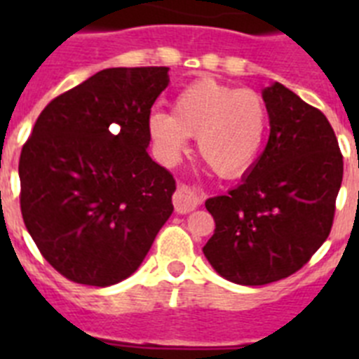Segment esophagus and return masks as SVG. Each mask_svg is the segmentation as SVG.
<instances>
[{
    "label": "esophagus",
    "mask_w": 359,
    "mask_h": 359,
    "mask_svg": "<svg viewBox=\"0 0 359 359\" xmlns=\"http://www.w3.org/2000/svg\"><path fill=\"white\" fill-rule=\"evenodd\" d=\"M172 203L177 214H189L194 208H198V205L201 203V196L192 187L180 185L176 189V192H174Z\"/></svg>",
    "instance_id": "1"
}]
</instances>
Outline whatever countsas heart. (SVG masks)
Wrapping results in <instances>:
<instances>
[{
    "label": "heart",
    "mask_w": 359,
    "mask_h": 359,
    "mask_svg": "<svg viewBox=\"0 0 359 359\" xmlns=\"http://www.w3.org/2000/svg\"><path fill=\"white\" fill-rule=\"evenodd\" d=\"M147 129L165 163H174L198 136V152L223 177L243 176L259 160L268 131L266 104L255 91L199 79L176 95L172 113L156 109Z\"/></svg>",
    "instance_id": "heart-1"
}]
</instances>
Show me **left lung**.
I'll list each match as a JSON object with an SVG mask.
<instances>
[{"label":"left lung","mask_w":359,"mask_h":359,"mask_svg":"<svg viewBox=\"0 0 359 359\" xmlns=\"http://www.w3.org/2000/svg\"><path fill=\"white\" fill-rule=\"evenodd\" d=\"M269 116L266 149L226 196L207 199L215 221L203 253L241 286L293 275L329 237L344 156L331 123L280 82L262 91Z\"/></svg>","instance_id":"left-lung-1"}]
</instances>
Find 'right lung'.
Returning a JSON list of instances; mask_svg holds the SVG:
<instances>
[{
  "mask_svg": "<svg viewBox=\"0 0 359 359\" xmlns=\"http://www.w3.org/2000/svg\"><path fill=\"white\" fill-rule=\"evenodd\" d=\"M169 68H107L41 111L19 158L21 214L69 280L106 287L138 269L176 182L149 156L147 118Z\"/></svg>",
  "mask_w": 359,
  "mask_h": 359,
  "instance_id": "1",
  "label": "right lung"
}]
</instances>
